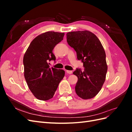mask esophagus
<instances>
[{"instance_id":"1","label":"esophagus","mask_w":132,"mask_h":132,"mask_svg":"<svg viewBox=\"0 0 132 132\" xmlns=\"http://www.w3.org/2000/svg\"><path fill=\"white\" fill-rule=\"evenodd\" d=\"M66 72H67L68 74H72L73 71H71V70H67V71H66Z\"/></svg>"}]
</instances>
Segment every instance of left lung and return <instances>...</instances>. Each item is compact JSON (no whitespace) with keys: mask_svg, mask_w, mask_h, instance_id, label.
I'll list each match as a JSON object with an SVG mask.
<instances>
[{"mask_svg":"<svg viewBox=\"0 0 132 132\" xmlns=\"http://www.w3.org/2000/svg\"><path fill=\"white\" fill-rule=\"evenodd\" d=\"M67 41L85 68L83 71L78 68L73 72L78 77L76 93L84 100L93 98L106 79L107 65L104 48L96 36L86 30L69 32L67 34Z\"/></svg>","mask_w":132,"mask_h":132,"instance_id":"left-lung-1","label":"left lung"}]
</instances>
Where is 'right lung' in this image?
Wrapping results in <instances>:
<instances>
[{
    "label": "right lung",
    "mask_w": 132,
    "mask_h": 132,
    "mask_svg": "<svg viewBox=\"0 0 132 132\" xmlns=\"http://www.w3.org/2000/svg\"><path fill=\"white\" fill-rule=\"evenodd\" d=\"M64 35V33L53 31L38 35L31 42L23 56L24 77L27 85L35 96L40 100L52 98L64 77V70L50 68L48 64L52 60L55 61L52 51L63 40Z\"/></svg>",
    "instance_id": "1"
}]
</instances>
